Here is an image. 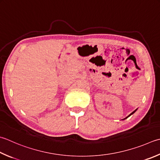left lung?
<instances>
[{
  "label": "left lung",
  "instance_id": "left-lung-1",
  "mask_svg": "<svg viewBox=\"0 0 160 160\" xmlns=\"http://www.w3.org/2000/svg\"><path fill=\"white\" fill-rule=\"evenodd\" d=\"M137 109H135V110H134V112H132V113H131V114H130L129 116H128V117H126V118H123V119H126V118H127L128 117H130V116H131V115H132V114H134V112H135L137 111Z\"/></svg>",
  "mask_w": 160,
  "mask_h": 160
}]
</instances>
